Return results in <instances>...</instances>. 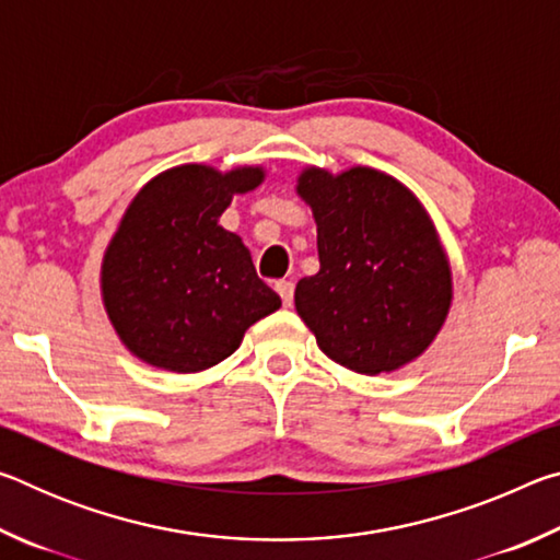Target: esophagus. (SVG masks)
<instances>
[{
    "instance_id": "34e87169",
    "label": "esophagus",
    "mask_w": 560,
    "mask_h": 560,
    "mask_svg": "<svg viewBox=\"0 0 560 560\" xmlns=\"http://www.w3.org/2000/svg\"><path fill=\"white\" fill-rule=\"evenodd\" d=\"M277 293L281 296V301H283V306H291L293 303V283L291 281H277Z\"/></svg>"
}]
</instances>
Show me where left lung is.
Instances as JSON below:
<instances>
[{"mask_svg":"<svg viewBox=\"0 0 560 560\" xmlns=\"http://www.w3.org/2000/svg\"><path fill=\"white\" fill-rule=\"evenodd\" d=\"M320 269L296 283V311L318 348L348 371L377 375L420 358L452 306V269L422 202L373 167H306Z\"/></svg>","mask_w":560,"mask_h":560,"instance_id":"1","label":"left lung"}]
</instances>
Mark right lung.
<instances>
[{
	"mask_svg": "<svg viewBox=\"0 0 560 560\" xmlns=\"http://www.w3.org/2000/svg\"><path fill=\"white\" fill-rule=\"evenodd\" d=\"M261 183L264 167L220 173L189 163L132 197L101 267L103 306L132 355L170 373H200L281 306L244 242L220 226L232 197Z\"/></svg>",
	"mask_w": 560,
	"mask_h": 560,
	"instance_id": "1",
	"label": "right lung"
}]
</instances>
